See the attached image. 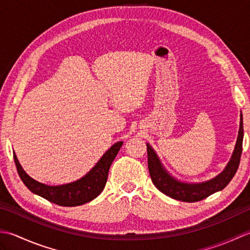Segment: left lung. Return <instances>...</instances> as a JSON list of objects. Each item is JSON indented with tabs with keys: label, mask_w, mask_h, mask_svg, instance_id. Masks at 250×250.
<instances>
[{
	"label": "left lung",
	"mask_w": 250,
	"mask_h": 250,
	"mask_svg": "<svg viewBox=\"0 0 250 250\" xmlns=\"http://www.w3.org/2000/svg\"><path fill=\"white\" fill-rule=\"evenodd\" d=\"M243 137V115L241 114L240 130H238L236 144L230 161L228 162L224 171L217 175L216 177L202 183H186L175 178L172 174L167 171L155 149L147 143L148 169H149L153 185L156 186L157 189L169 198L183 202H198L217 192V191L222 190L231 182V179L237 171L242 155Z\"/></svg>",
	"instance_id": "left-lung-1"
}]
</instances>
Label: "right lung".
I'll use <instances>...</instances> for the list:
<instances>
[{"label": "right lung", "mask_w": 250, "mask_h": 250, "mask_svg": "<svg viewBox=\"0 0 250 250\" xmlns=\"http://www.w3.org/2000/svg\"><path fill=\"white\" fill-rule=\"evenodd\" d=\"M124 142H117L106 151L90 171L75 182L49 186L30 177L14 152V160L19 176L31 192L60 206H78L92 201L102 192L107 182L109 167Z\"/></svg>", "instance_id": "right-lung-1"}]
</instances>
